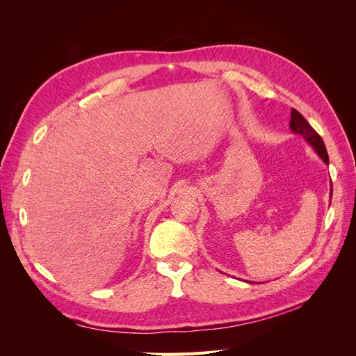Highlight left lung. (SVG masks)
I'll list each match as a JSON object with an SVG mask.
<instances>
[{"label":"left lung","instance_id":"left-lung-1","mask_svg":"<svg viewBox=\"0 0 356 356\" xmlns=\"http://www.w3.org/2000/svg\"><path fill=\"white\" fill-rule=\"evenodd\" d=\"M289 127L291 131L294 134H300L303 135L306 141L316 149V153L321 156V159L328 163V153H327V148L324 141H322V138L318 135V132L315 131L314 127L309 124V122L306 118L301 115L297 110H291V122H289Z\"/></svg>","mask_w":356,"mask_h":356}]
</instances>
